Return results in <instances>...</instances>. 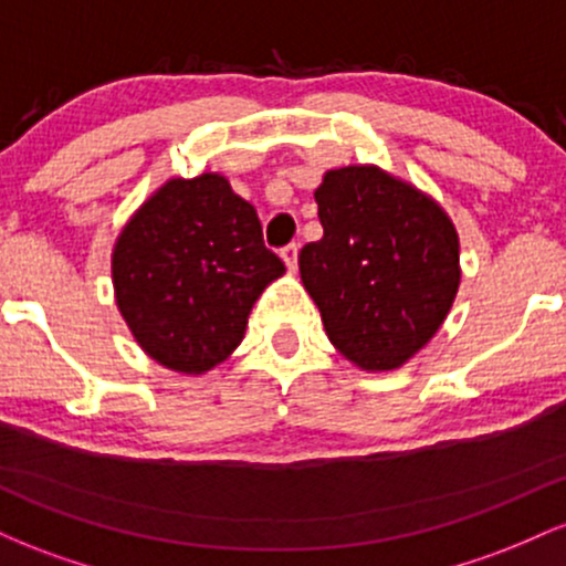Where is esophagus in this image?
Instances as JSON below:
<instances>
[{
	"label": "esophagus",
	"instance_id": "obj_1",
	"mask_svg": "<svg viewBox=\"0 0 566 566\" xmlns=\"http://www.w3.org/2000/svg\"><path fill=\"white\" fill-rule=\"evenodd\" d=\"M282 261H284V265H287L290 271L297 269V244L284 247V250H282Z\"/></svg>",
	"mask_w": 566,
	"mask_h": 566
}]
</instances>
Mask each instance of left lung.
<instances>
[{
	"instance_id": "obj_1",
	"label": "left lung",
	"mask_w": 566,
	"mask_h": 566,
	"mask_svg": "<svg viewBox=\"0 0 566 566\" xmlns=\"http://www.w3.org/2000/svg\"><path fill=\"white\" fill-rule=\"evenodd\" d=\"M314 197L324 237L297 263L327 337L361 369L401 367L437 335L458 295L452 220L373 165L329 170Z\"/></svg>"
}]
</instances>
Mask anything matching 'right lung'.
<instances>
[{"mask_svg": "<svg viewBox=\"0 0 566 566\" xmlns=\"http://www.w3.org/2000/svg\"><path fill=\"white\" fill-rule=\"evenodd\" d=\"M116 305L159 365L212 369L242 343L261 292L284 274L255 207L216 172L172 178L135 212L112 255Z\"/></svg>", "mask_w": 566, "mask_h": 566, "instance_id": "right-lung-1", "label": "right lung"}]
</instances>
